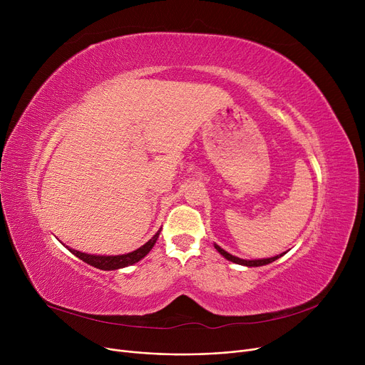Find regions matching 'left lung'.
<instances>
[{"instance_id": "obj_1", "label": "left lung", "mask_w": 365, "mask_h": 365, "mask_svg": "<svg viewBox=\"0 0 365 365\" xmlns=\"http://www.w3.org/2000/svg\"><path fill=\"white\" fill-rule=\"evenodd\" d=\"M215 248L216 250L225 257V259H227V260H231V262H234V263H237V264H244V266H263V264H267V263H272V262H275L277 259H279L282 255H285V253H282V255H279V256H275V257H269V259H259V260H244V259H240V257H235V256H232V255H229L227 252H225L223 248H220L217 244H215Z\"/></svg>"}]
</instances>
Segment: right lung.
I'll return each instance as SVG.
<instances>
[{"label":"right lung","instance_id":"right-lung-1","mask_svg":"<svg viewBox=\"0 0 365 365\" xmlns=\"http://www.w3.org/2000/svg\"><path fill=\"white\" fill-rule=\"evenodd\" d=\"M160 232H161V229L145 245L138 248V250H134V252L127 253V255H121V256H94V255H86V253H81V252L72 250V248H69V250L76 257H80L83 262L94 266V267H98V269L113 271V269H120V267L130 266L133 263L139 262L140 259H143L150 252V248L153 247V244L157 242V240L160 237Z\"/></svg>","mask_w":365,"mask_h":365}]
</instances>
